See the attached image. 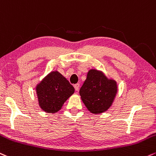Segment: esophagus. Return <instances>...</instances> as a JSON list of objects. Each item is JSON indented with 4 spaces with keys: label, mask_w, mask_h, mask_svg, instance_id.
Instances as JSON below:
<instances>
[{
    "label": "esophagus",
    "mask_w": 156,
    "mask_h": 156,
    "mask_svg": "<svg viewBox=\"0 0 156 156\" xmlns=\"http://www.w3.org/2000/svg\"><path fill=\"white\" fill-rule=\"evenodd\" d=\"M79 86H80V84L79 83L74 84V88H75V89L76 90V91H78V90L79 89Z\"/></svg>",
    "instance_id": "1"
}]
</instances>
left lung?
Returning <instances> with one entry per match:
<instances>
[{"mask_svg":"<svg viewBox=\"0 0 156 156\" xmlns=\"http://www.w3.org/2000/svg\"><path fill=\"white\" fill-rule=\"evenodd\" d=\"M116 92L115 82L108 80L102 73L96 70L89 71L79 91L86 108L95 114L106 111L110 108Z\"/></svg>","mask_w":156,"mask_h":156,"instance_id":"left-lung-1","label":"left lung"}]
</instances>
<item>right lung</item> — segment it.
<instances>
[{"label": "right lung", "mask_w": 156, "mask_h": 156, "mask_svg": "<svg viewBox=\"0 0 156 156\" xmlns=\"http://www.w3.org/2000/svg\"><path fill=\"white\" fill-rule=\"evenodd\" d=\"M39 105L47 112H58L74 93V87L57 71L51 72L36 88Z\"/></svg>", "instance_id": "add662e5"}]
</instances>
